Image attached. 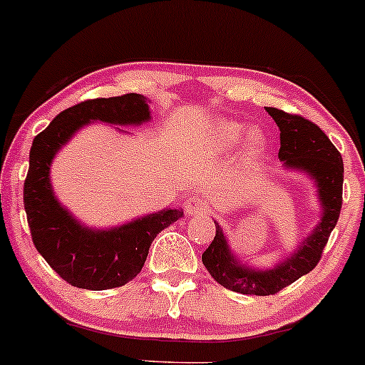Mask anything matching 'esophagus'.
<instances>
[{"mask_svg": "<svg viewBox=\"0 0 365 365\" xmlns=\"http://www.w3.org/2000/svg\"><path fill=\"white\" fill-rule=\"evenodd\" d=\"M208 210V205H206V200L203 196H190L184 200V211H186L187 215H200V213H205V211Z\"/></svg>", "mask_w": 365, "mask_h": 365, "instance_id": "esophagus-1", "label": "esophagus"}]
</instances>
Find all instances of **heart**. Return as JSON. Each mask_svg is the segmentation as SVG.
Here are the masks:
<instances>
[{
    "instance_id": "1",
    "label": "heart",
    "mask_w": 365,
    "mask_h": 365,
    "mask_svg": "<svg viewBox=\"0 0 365 365\" xmlns=\"http://www.w3.org/2000/svg\"><path fill=\"white\" fill-rule=\"evenodd\" d=\"M213 140L223 148H235L245 142L250 152H259L265 138L259 130H249L244 123L235 120H217L213 125Z\"/></svg>"
}]
</instances>
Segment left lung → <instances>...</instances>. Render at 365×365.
<instances>
[{"label": "left lung", "mask_w": 365, "mask_h": 365, "mask_svg": "<svg viewBox=\"0 0 365 365\" xmlns=\"http://www.w3.org/2000/svg\"><path fill=\"white\" fill-rule=\"evenodd\" d=\"M265 111L272 116L281 132L279 160L284 169L298 170L312 179L322 211L313 230L287 257L279 260L274 267L260 269L238 259L230 249L222 225L215 222L217 233L201 257L205 267L211 277L227 289L255 296L276 294L317 267L328 237L339 222L344 184V162L340 152L318 125L277 108H265Z\"/></svg>", "instance_id": "left-lung-1"}]
</instances>
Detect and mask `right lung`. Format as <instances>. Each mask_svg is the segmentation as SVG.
I'll return each instance as SVG.
<instances>
[{"instance_id":"1","label":"right lung","mask_w":365,"mask_h":365,"mask_svg":"<svg viewBox=\"0 0 365 365\" xmlns=\"http://www.w3.org/2000/svg\"><path fill=\"white\" fill-rule=\"evenodd\" d=\"M150 118L148 100L142 94L100 98L67 108L34 138L24 186L31 240L38 254L69 284L93 291L127 284L142 271L157 233L182 217L181 208H164L116 227L94 228L79 222L53 192V157L81 128L93 121L140 127Z\"/></svg>"}]
</instances>
